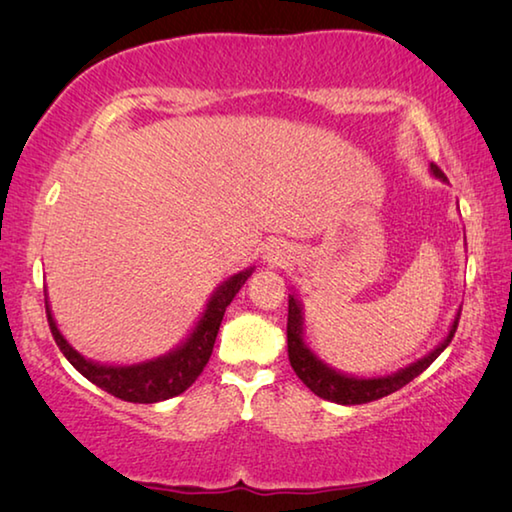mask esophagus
<instances>
[{"label":"esophagus","mask_w":512,"mask_h":512,"mask_svg":"<svg viewBox=\"0 0 512 512\" xmlns=\"http://www.w3.org/2000/svg\"><path fill=\"white\" fill-rule=\"evenodd\" d=\"M266 262L271 266H284L291 262V250H287V246L275 244L266 250Z\"/></svg>","instance_id":"esophagus-1"}]
</instances>
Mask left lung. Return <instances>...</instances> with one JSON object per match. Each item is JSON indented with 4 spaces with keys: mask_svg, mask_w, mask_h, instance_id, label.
<instances>
[{
    "mask_svg": "<svg viewBox=\"0 0 512 512\" xmlns=\"http://www.w3.org/2000/svg\"><path fill=\"white\" fill-rule=\"evenodd\" d=\"M429 173L433 178L447 183L445 173L440 171L436 164H429ZM458 318H461V307L456 309V316L447 329L445 339L440 341L436 348L424 354V357L411 361L409 366L397 368L395 372H388V375L359 377V375H350V372H343L339 368L329 366V363L320 359L314 352V348L307 343L305 309H302V302L298 300V293L293 291L289 293V320H287L289 361H291V368L296 370V375L302 379V384H305L311 393L323 397L327 402H336L343 406L375 402L379 397H386L395 391H400L402 386H406L409 381L422 375V372L445 352V348L452 343L456 334Z\"/></svg>",
    "mask_w": 512,
    "mask_h": 512,
    "instance_id": "obj_1",
    "label": "left lung"
}]
</instances>
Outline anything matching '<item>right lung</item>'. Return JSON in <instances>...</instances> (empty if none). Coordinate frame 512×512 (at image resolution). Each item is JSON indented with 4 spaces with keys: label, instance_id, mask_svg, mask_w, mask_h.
<instances>
[{
    "label": "right lung",
    "instance_id": "1",
    "mask_svg": "<svg viewBox=\"0 0 512 512\" xmlns=\"http://www.w3.org/2000/svg\"><path fill=\"white\" fill-rule=\"evenodd\" d=\"M253 271L255 266H248L244 271L230 275L228 280L221 282L219 287L212 291V296L207 298L201 316H198V320L194 323V327L189 329L185 339L169 352L146 361L101 363V361L83 357V354L76 350L58 329V323L54 314H51V305L45 291L47 320L60 352L65 354V359L72 363V366L79 370L85 379H90L94 386L101 388V391L115 395L124 402L155 404L187 391V388L198 379V375H201L205 363L210 361V354L214 348L216 334H219L225 309H228L232 298L237 296L248 277L253 275Z\"/></svg>",
    "mask_w": 512,
    "mask_h": 512
}]
</instances>
